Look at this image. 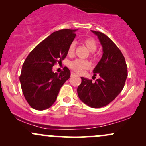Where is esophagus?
Returning <instances> with one entry per match:
<instances>
[{"label":"esophagus","instance_id":"1","mask_svg":"<svg viewBox=\"0 0 146 146\" xmlns=\"http://www.w3.org/2000/svg\"><path fill=\"white\" fill-rule=\"evenodd\" d=\"M76 75V74H75V73H73V72H71V76H73V75Z\"/></svg>","mask_w":146,"mask_h":146}]
</instances>
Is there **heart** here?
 <instances>
[{"label": "heart", "mask_w": 146, "mask_h": 146, "mask_svg": "<svg viewBox=\"0 0 146 146\" xmlns=\"http://www.w3.org/2000/svg\"><path fill=\"white\" fill-rule=\"evenodd\" d=\"M82 43L83 44L86 46V47L88 48V50L90 52L95 51L97 50V48H98L97 42L93 38H85L82 40ZM74 51L75 43L72 42L68 48V55L70 56H72L74 54ZM69 66L73 71L76 72L78 73H82L84 70L88 69V68H90V63L88 60H75L70 63Z\"/></svg>", "instance_id": "heart-1"}]
</instances>
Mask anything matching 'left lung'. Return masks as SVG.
<instances>
[{"instance_id": "8db88e82", "label": "left lung", "mask_w": 146, "mask_h": 146, "mask_svg": "<svg viewBox=\"0 0 146 146\" xmlns=\"http://www.w3.org/2000/svg\"><path fill=\"white\" fill-rule=\"evenodd\" d=\"M99 38L103 55L93 70L100 78L95 82L82 77L78 88L79 98L92 108H101L110 103L121 93L128 76L127 65L123 54L104 33L91 30Z\"/></svg>"}]
</instances>
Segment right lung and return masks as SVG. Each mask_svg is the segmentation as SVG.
<instances>
[{
  "mask_svg": "<svg viewBox=\"0 0 146 146\" xmlns=\"http://www.w3.org/2000/svg\"><path fill=\"white\" fill-rule=\"evenodd\" d=\"M76 29H61L52 33L27 57L22 67L20 82L27 102L31 108L43 110L56 102L60 89L71 75L67 67L60 74L53 72L56 63L67 56Z\"/></svg>",
  "mask_w": 146,
  "mask_h": 146,
  "instance_id": "right-lung-1",
  "label": "right lung"
}]
</instances>
